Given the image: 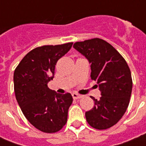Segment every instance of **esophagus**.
<instances>
[{
  "label": "esophagus",
  "instance_id": "1",
  "mask_svg": "<svg viewBox=\"0 0 146 146\" xmlns=\"http://www.w3.org/2000/svg\"><path fill=\"white\" fill-rule=\"evenodd\" d=\"M73 96V99H80V98H82V96H80V95H78V94H76V93H73L72 95Z\"/></svg>",
  "mask_w": 146,
  "mask_h": 146
}]
</instances>
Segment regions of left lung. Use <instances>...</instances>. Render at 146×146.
<instances>
[{"mask_svg":"<svg viewBox=\"0 0 146 146\" xmlns=\"http://www.w3.org/2000/svg\"><path fill=\"white\" fill-rule=\"evenodd\" d=\"M73 48L91 64V79L97 82L102 95L98 100L91 96L95 106L86 112L87 122L95 129H108L121 119L129 105L133 88L129 66L117 50L101 38L77 42Z\"/></svg>","mask_w":146,"mask_h":146,"instance_id":"1","label":"left lung"}]
</instances>
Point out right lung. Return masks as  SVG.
<instances>
[{
  "label": "right lung",
  "mask_w": 146,
  "mask_h": 146,
  "mask_svg": "<svg viewBox=\"0 0 146 146\" xmlns=\"http://www.w3.org/2000/svg\"><path fill=\"white\" fill-rule=\"evenodd\" d=\"M73 42L38 47L27 54L15 69L14 92L24 116L40 131H59L67 121L73 102L70 93H57L48 87L54 76L57 60L68 52Z\"/></svg>",
  "instance_id": "1"
}]
</instances>
